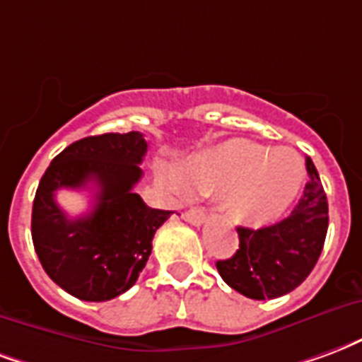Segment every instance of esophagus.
Wrapping results in <instances>:
<instances>
[{"label":"esophagus","mask_w":362,"mask_h":362,"mask_svg":"<svg viewBox=\"0 0 362 362\" xmlns=\"http://www.w3.org/2000/svg\"><path fill=\"white\" fill-rule=\"evenodd\" d=\"M182 216H184V221L189 222V224H194V226H199V224H203V222L207 221V215H205L203 211H199V209H189V211H186Z\"/></svg>","instance_id":"34e87169"}]
</instances>
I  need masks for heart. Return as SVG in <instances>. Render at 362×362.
Wrapping results in <instances>:
<instances>
[{
	"mask_svg": "<svg viewBox=\"0 0 362 362\" xmlns=\"http://www.w3.org/2000/svg\"><path fill=\"white\" fill-rule=\"evenodd\" d=\"M264 156L269 160L263 161ZM178 176L192 192L222 194L224 213L234 224L264 226L296 202L305 167L291 149L274 151L247 140H226L184 160Z\"/></svg>",
	"mask_w": 362,
	"mask_h": 362,
	"instance_id": "b5f03b06",
	"label": "heart"
}]
</instances>
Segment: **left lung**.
Returning <instances> with one entry per match:
<instances>
[{
	"label": "left lung",
	"mask_w": 362,
	"mask_h": 362,
	"mask_svg": "<svg viewBox=\"0 0 362 362\" xmlns=\"http://www.w3.org/2000/svg\"><path fill=\"white\" fill-rule=\"evenodd\" d=\"M307 173L309 182L288 218L259 230L240 226V249L216 261L232 290L249 299H274L296 290L315 269L328 230V202L309 157Z\"/></svg>",
	"instance_id": "8db88e82"
}]
</instances>
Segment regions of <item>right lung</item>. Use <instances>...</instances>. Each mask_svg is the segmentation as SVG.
Listing matches in <instances>:
<instances>
[{
  "mask_svg": "<svg viewBox=\"0 0 362 362\" xmlns=\"http://www.w3.org/2000/svg\"><path fill=\"white\" fill-rule=\"evenodd\" d=\"M147 153L144 134L88 136L52 160L32 205V242L47 276L82 301H109L130 290L170 211L147 207L134 186ZM61 187L96 189L88 216L71 219L54 202Z\"/></svg>",
  "mask_w": 362,
  "mask_h": 362,
  "instance_id": "1",
  "label": "right lung"
}]
</instances>
